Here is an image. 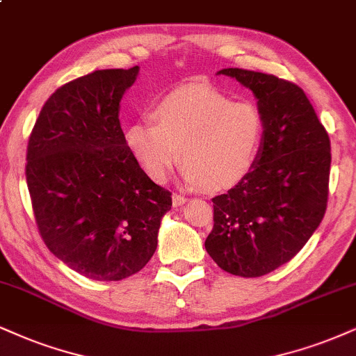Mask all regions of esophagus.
Wrapping results in <instances>:
<instances>
[{
    "instance_id": "obj_1",
    "label": "esophagus",
    "mask_w": 356,
    "mask_h": 356,
    "mask_svg": "<svg viewBox=\"0 0 356 356\" xmlns=\"http://www.w3.org/2000/svg\"><path fill=\"white\" fill-rule=\"evenodd\" d=\"M188 201V198H185V196H181V195H177V193H175L173 195V206L175 208H178V206H183Z\"/></svg>"
}]
</instances>
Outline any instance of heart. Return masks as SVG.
I'll list each match as a JSON object with an SVG mask.
<instances>
[{"instance_id": "1", "label": "heart", "mask_w": 356, "mask_h": 356, "mask_svg": "<svg viewBox=\"0 0 356 356\" xmlns=\"http://www.w3.org/2000/svg\"><path fill=\"white\" fill-rule=\"evenodd\" d=\"M152 118L131 122L125 143L153 181H165L185 161L188 185L226 190L252 170L262 137V120L251 104L232 102L213 87L188 86L161 99Z\"/></svg>"}]
</instances>
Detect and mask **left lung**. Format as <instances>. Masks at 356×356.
<instances>
[{
    "mask_svg": "<svg viewBox=\"0 0 356 356\" xmlns=\"http://www.w3.org/2000/svg\"><path fill=\"white\" fill-rule=\"evenodd\" d=\"M218 74L252 90L262 138L248 177L213 198L214 226L204 248L222 270L261 277L291 261L322 222L330 138L299 86L238 67Z\"/></svg>",
    "mask_w": 356,
    "mask_h": 356,
    "instance_id": "8db88e82",
    "label": "left lung"
}]
</instances>
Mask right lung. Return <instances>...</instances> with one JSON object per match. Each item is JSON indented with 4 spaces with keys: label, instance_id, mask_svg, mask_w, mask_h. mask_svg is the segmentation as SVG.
Wrapping results in <instances>:
<instances>
[{
    "label": "right lung",
    "instance_id": "right-lung-1",
    "mask_svg": "<svg viewBox=\"0 0 356 356\" xmlns=\"http://www.w3.org/2000/svg\"><path fill=\"white\" fill-rule=\"evenodd\" d=\"M140 72L104 69L59 87L39 112L26 179L44 243L92 280H122L156 251L171 193L125 143L120 100Z\"/></svg>",
    "mask_w": 356,
    "mask_h": 356
}]
</instances>
